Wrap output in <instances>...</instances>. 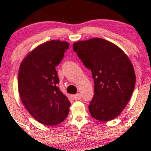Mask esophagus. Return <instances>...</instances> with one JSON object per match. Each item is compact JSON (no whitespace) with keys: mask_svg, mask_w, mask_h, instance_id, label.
I'll list each match as a JSON object with an SVG mask.
<instances>
[{"mask_svg":"<svg viewBox=\"0 0 151 151\" xmlns=\"http://www.w3.org/2000/svg\"><path fill=\"white\" fill-rule=\"evenodd\" d=\"M73 98L75 99V100H80V99H81V96H80V93H77L74 95Z\"/></svg>","mask_w":151,"mask_h":151,"instance_id":"obj_1","label":"esophagus"}]
</instances>
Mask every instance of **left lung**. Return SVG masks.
I'll return each mask as SVG.
<instances>
[{"mask_svg":"<svg viewBox=\"0 0 151 151\" xmlns=\"http://www.w3.org/2000/svg\"><path fill=\"white\" fill-rule=\"evenodd\" d=\"M73 49L91 70L94 97L88 109L93 118L112 120L120 115L133 94L135 73L128 55L116 45L100 38L78 41Z\"/></svg>","mask_w":151,"mask_h":151,"instance_id":"left-lung-1","label":"left lung"}]
</instances>
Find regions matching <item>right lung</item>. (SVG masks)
I'll list each match as a JSON object with an SVG mask.
<instances>
[{
	"label": "right lung",
	"instance_id": "obj_1",
	"mask_svg": "<svg viewBox=\"0 0 151 151\" xmlns=\"http://www.w3.org/2000/svg\"><path fill=\"white\" fill-rule=\"evenodd\" d=\"M69 46L66 41H48L28 53L20 63L18 76L20 100L42 124H58L69 113L71 103L58 86L59 78L55 68Z\"/></svg>",
	"mask_w": 151,
	"mask_h": 151
}]
</instances>
